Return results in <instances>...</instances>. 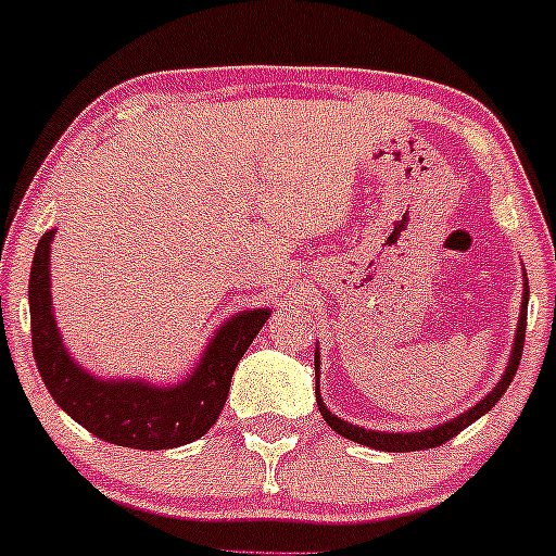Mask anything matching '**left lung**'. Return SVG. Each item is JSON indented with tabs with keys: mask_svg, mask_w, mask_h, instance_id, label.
<instances>
[{
	"mask_svg": "<svg viewBox=\"0 0 556 556\" xmlns=\"http://www.w3.org/2000/svg\"><path fill=\"white\" fill-rule=\"evenodd\" d=\"M526 318H528V279H526V292H522L518 334H515L513 353H509V363H507V368H504V376L500 379V384L491 389V392L481 402H476L470 410H465L463 416L446 420V424H442V426H433V429H426V431H410V433H387V431H368V429H361V426L344 424L342 418L331 416V413L327 410L321 394H318V381H316L318 410H321V416L329 424V429H334L337 433H340V437L350 439V442L374 446V450H381V452H416V450H431V446L450 442L452 437H457V433H460L463 429H468V426L473 424V420L481 418L483 413H489L491 407L500 402L502 394L507 392V387L513 384L515 374H518L520 358H522V342H526ZM314 363H316V376H318V363H321V361H318V348H316V361Z\"/></svg>",
	"mask_w": 556,
	"mask_h": 556,
	"instance_id": "obj_1",
	"label": "left lung"
}]
</instances>
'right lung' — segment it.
<instances>
[{
	"mask_svg": "<svg viewBox=\"0 0 556 556\" xmlns=\"http://www.w3.org/2000/svg\"><path fill=\"white\" fill-rule=\"evenodd\" d=\"M56 229L38 240L30 266V344L43 384L56 405L101 442L130 450H172L195 442L219 418L235 366L271 311H240L216 329L193 374L180 384L154 387L143 379H99L73 361L52 314L49 253Z\"/></svg>",
	"mask_w": 556,
	"mask_h": 556,
	"instance_id": "obj_1",
	"label": "right lung"
}]
</instances>
